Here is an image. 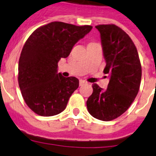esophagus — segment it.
<instances>
[{
  "label": "esophagus",
  "mask_w": 156,
  "mask_h": 156,
  "mask_svg": "<svg viewBox=\"0 0 156 156\" xmlns=\"http://www.w3.org/2000/svg\"><path fill=\"white\" fill-rule=\"evenodd\" d=\"M86 83H87V82H86V81L83 80H80V82H79V84H80V86H83V85L86 84Z\"/></svg>",
  "instance_id": "1"
}]
</instances>
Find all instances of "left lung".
Wrapping results in <instances>:
<instances>
[{"mask_svg":"<svg viewBox=\"0 0 156 156\" xmlns=\"http://www.w3.org/2000/svg\"><path fill=\"white\" fill-rule=\"evenodd\" d=\"M95 27L100 32L106 61L103 72L110 80L105 90L92 84L87 107L96 119L111 121L124 113L134 101L141 80V65L136 46L124 30L114 24Z\"/></svg>","mask_w":156,"mask_h":156,"instance_id":"1","label":"left lung"}]
</instances>
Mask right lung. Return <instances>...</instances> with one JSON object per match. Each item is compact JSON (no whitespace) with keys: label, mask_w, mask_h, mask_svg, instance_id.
Segmentation results:
<instances>
[{"label":"right lung","mask_w":156,"mask_h":156,"mask_svg":"<svg viewBox=\"0 0 156 156\" xmlns=\"http://www.w3.org/2000/svg\"><path fill=\"white\" fill-rule=\"evenodd\" d=\"M91 26L52 22L40 27L25 43L19 61L18 81L29 108L41 116H51L66 108L72 94L79 87L74 76L57 73L58 62L69 55Z\"/></svg>","instance_id":"1"}]
</instances>
